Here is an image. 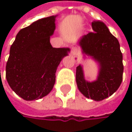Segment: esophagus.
I'll return each mask as SVG.
<instances>
[{"label":"esophagus","instance_id":"34e87169","mask_svg":"<svg viewBox=\"0 0 132 132\" xmlns=\"http://www.w3.org/2000/svg\"><path fill=\"white\" fill-rule=\"evenodd\" d=\"M79 53V49L76 46L71 47V54L72 56H76Z\"/></svg>","mask_w":132,"mask_h":132}]
</instances>
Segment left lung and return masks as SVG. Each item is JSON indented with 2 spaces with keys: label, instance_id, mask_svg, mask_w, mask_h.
Returning a JSON list of instances; mask_svg holds the SVG:
<instances>
[{
  "label": "left lung",
  "instance_id": "obj_1",
  "mask_svg": "<svg viewBox=\"0 0 132 132\" xmlns=\"http://www.w3.org/2000/svg\"><path fill=\"white\" fill-rule=\"evenodd\" d=\"M93 32L82 37L80 41L82 52L98 62L100 71L96 81L84 79L82 66L76 67V79L79 91L86 98L103 100L112 95L122 81L124 66L119 40L101 21L92 23Z\"/></svg>",
  "mask_w": 132,
  "mask_h": 132
}]
</instances>
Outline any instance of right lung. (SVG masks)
Listing matches in <instances>:
<instances>
[{
  "label": "right lung",
  "mask_w": 132,
  "mask_h": 132,
  "mask_svg": "<svg viewBox=\"0 0 132 132\" xmlns=\"http://www.w3.org/2000/svg\"><path fill=\"white\" fill-rule=\"evenodd\" d=\"M51 16L21 29L11 46L6 78L16 95L27 101L48 95L56 82V71L69 48H53L50 38L55 30Z\"/></svg>",
  "instance_id": "right-lung-1"
}]
</instances>
